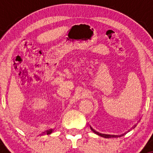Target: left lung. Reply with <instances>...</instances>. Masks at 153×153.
I'll return each mask as SVG.
<instances>
[{
    "label": "left lung",
    "instance_id": "left-lung-1",
    "mask_svg": "<svg viewBox=\"0 0 153 153\" xmlns=\"http://www.w3.org/2000/svg\"><path fill=\"white\" fill-rule=\"evenodd\" d=\"M90 128H91V130H92L93 131H94V133H96V134H98V135H100V136L103 137H105V138H110V137H114V135H109V134H101V133L98 132V131H96V130H95V129H93V128L91 127V126H90ZM123 135H124V134H123ZM120 137H121V136H120Z\"/></svg>",
    "mask_w": 153,
    "mask_h": 153
}]
</instances>
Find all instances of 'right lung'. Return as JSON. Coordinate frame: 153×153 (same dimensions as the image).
<instances>
[{
    "instance_id": "1",
    "label": "right lung",
    "mask_w": 153,
    "mask_h": 153,
    "mask_svg": "<svg viewBox=\"0 0 153 153\" xmlns=\"http://www.w3.org/2000/svg\"><path fill=\"white\" fill-rule=\"evenodd\" d=\"M50 133H52V130L49 131H48V133H47V134H50Z\"/></svg>"
}]
</instances>
